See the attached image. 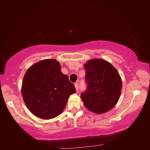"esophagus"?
I'll use <instances>...</instances> for the list:
<instances>
[{"label": "esophagus", "mask_w": 150, "mask_h": 150, "mask_svg": "<svg viewBox=\"0 0 150 150\" xmlns=\"http://www.w3.org/2000/svg\"><path fill=\"white\" fill-rule=\"evenodd\" d=\"M75 88H76V90L78 91V89H79V84H78L77 83H75Z\"/></svg>", "instance_id": "obj_1"}]
</instances>
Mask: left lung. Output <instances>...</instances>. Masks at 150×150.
Returning <instances> with one entry per match:
<instances>
[{"label":"left lung","instance_id":"1","mask_svg":"<svg viewBox=\"0 0 150 150\" xmlns=\"http://www.w3.org/2000/svg\"><path fill=\"white\" fill-rule=\"evenodd\" d=\"M84 67L87 87L81 94L84 106L96 114L106 112L120 98L122 86L120 76L110 63L104 59H91Z\"/></svg>","mask_w":150,"mask_h":150}]
</instances>
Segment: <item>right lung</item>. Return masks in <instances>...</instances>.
<instances>
[{
	"label": "right lung",
	"instance_id": "1",
	"mask_svg": "<svg viewBox=\"0 0 150 150\" xmlns=\"http://www.w3.org/2000/svg\"><path fill=\"white\" fill-rule=\"evenodd\" d=\"M76 93L74 85L61 71L59 62L44 59L27 70L22 86V95L28 108L35 116L51 119L59 115L68 98Z\"/></svg>",
	"mask_w": 150,
	"mask_h": 150
}]
</instances>
